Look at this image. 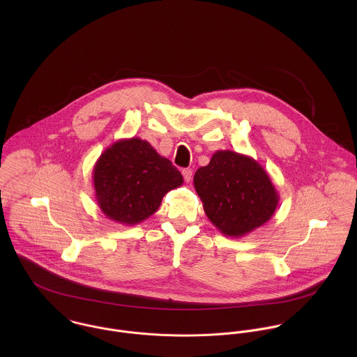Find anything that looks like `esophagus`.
I'll return each instance as SVG.
<instances>
[{
  "label": "esophagus",
  "mask_w": 357,
  "mask_h": 357,
  "mask_svg": "<svg viewBox=\"0 0 357 357\" xmlns=\"http://www.w3.org/2000/svg\"><path fill=\"white\" fill-rule=\"evenodd\" d=\"M183 177L187 183H190L191 178H192V170L191 169H183Z\"/></svg>",
  "instance_id": "1"
}]
</instances>
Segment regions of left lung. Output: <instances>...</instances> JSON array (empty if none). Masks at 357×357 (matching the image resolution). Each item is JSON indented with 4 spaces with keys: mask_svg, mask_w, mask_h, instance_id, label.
I'll return each mask as SVG.
<instances>
[{
    "mask_svg": "<svg viewBox=\"0 0 357 357\" xmlns=\"http://www.w3.org/2000/svg\"><path fill=\"white\" fill-rule=\"evenodd\" d=\"M195 191L211 224L225 236L242 238L275 213L279 194L252 156L220 150L194 176Z\"/></svg>",
    "mask_w": 357,
    "mask_h": 357,
    "instance_id": "1",
    "label": "left lung"
}]
</instances>
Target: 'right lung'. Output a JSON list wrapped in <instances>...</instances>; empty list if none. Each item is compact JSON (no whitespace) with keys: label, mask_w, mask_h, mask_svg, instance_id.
<instances>
[{"label":"right lung","mask_w":357,"mask_h":357,"mask_svg":"<svg viewBox=\"0 0 357 357\" xmlns=\"http://www.w3.org/2000/svg\"><path fill=\"white\" fill-rule=\"evenodd\" d=\"M181 184L177 167L139 137L115 142L93 167L99 207L109 220L125 225L147 220L163 197Z\"/></svg>","instance_id":"right-lung-1"}]
</instances>
